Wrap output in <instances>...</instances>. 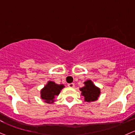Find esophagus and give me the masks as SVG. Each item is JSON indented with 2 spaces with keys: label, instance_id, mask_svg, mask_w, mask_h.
I'll return each mask as SVG.
<instances>
[{
  "label": "esophagus",
  "instance_id": "1",
  "mask_svg": "<svg viewBox=\"0 0 135 135\" xmlns=\"http://www.w3.org/2000/svg\"><path fill=\"white\" fill-rule=\"evenodd\" d=\"M68 87L69 88H74V86H75V85H74V83H68Z\"/></svg>",
  "mask_w": 135,
  "mask_h": 135
}]
</instances>
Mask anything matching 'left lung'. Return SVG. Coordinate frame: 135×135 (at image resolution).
Here are the masks:
<instances>
[{"mask_svg":"<svg viewBox=\"0 0 135 135\" xmlns=\"http://www.w3.org/2000/svg\"><path fill=\"white\" fill-rule=\"evenodd\" d=\"M84 87L80 88L81 95L84 97V101L91 102L97 100L101 93L100 89L96 87L91 80H87L84 82Z\"/></svg>","mask_w":135,"mask_h":135,"instance_id":"left-lung-1","label":"left lung"}]
</instances>
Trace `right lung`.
I'll list each match as a JSON object with an SVG mask.
<instances>
[{
    "mask_svg": "<svg viewBox=\"0 0 135 135\" xmlns=\"http://www.w3.org/2000/svg\"><path fill=\"white\" fill-rule=\"evenodd\" d=\"M64 88V85L56 84L55 82L49 81L41 90V98L44 100V102L52 103L54 101L55 97L60 94V91Z\"/></svg>",
    "mask_w": 135,
    "mask_h": 135,
    "instance_id": "1",
    "label": "right lung"
}]
</instances>
